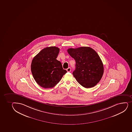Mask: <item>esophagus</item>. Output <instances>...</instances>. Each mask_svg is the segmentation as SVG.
Returning <instances> with one entry per match:
<instances>
[{
	"label": "esophagus",
	"instance_id": "1",
	"mask_svg": "<svg viewBox=\"0 0 132 132\" xmlns=\"http://www.w3.org/2000/svg\"><path fill=\"white\" fill-rule=\"evenodd\" d=\"M66 70H67V71H68V72H70V71H71V68H70V67L69 68H67Z\"/></svg>",
	"mask_w": 132,
	"mask_h": 132
}]
</instances>
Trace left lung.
I'll return each instance as SVG.
<instances>
[{
    "label": "left lung",
    "instance_id": "left-lung-1",
    "mask_svg": "<svg viewBox=\"0 0 132 132\" xmlns=\"http://www.w3.org/2000/svg\"><path fill=\"white\" fill-rule=\"evenodd\" d=\"M67 51L76 62L73 75L77 81L85 88L96 85L104 72L103 64L96 52L88 47L69 48Z\"/></svg>",
    "mask_w": 132,
    "mask_h": 132
}]
</instances>
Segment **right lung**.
<instances>
[{
	"instance_id": "add662e5",
	"label": "right lung",
	"mask_w": 132,
	"mask_h": 132,
	"mask_svg": "<svg viewBox=\"0 0 132 132\" xmlns=\"http://www.w3.org/2000/svg\"><path fill=\"white\" fill-rule=\"evenodd\" d=\"M60 49L56 47L44 48L33 58L31 70L34 78L44 88L55 86L67 73L57 58Z\"/></svg>"
}]
</instances>
